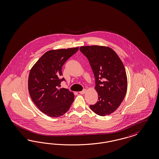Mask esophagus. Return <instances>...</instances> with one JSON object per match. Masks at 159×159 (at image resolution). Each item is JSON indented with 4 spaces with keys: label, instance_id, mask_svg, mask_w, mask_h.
Segmentation results:
<instances>
[{
    "label": "esophagus",
    "instance_id": "34e87169",
    "mask_svg": "<svg viewBox=\"0 0 159 159\" xmlns=\"http://www.w3.org/2000/svg\"><path fill=\"white\" fill-rule=\"evenodd\" d=\"M86 91H87V90H85V89H84V90H83V91H80V93L81 94H85V93H86Z\"/></svg>",
    "mask_w": 159,
    "mask_h": 159
}]
</instances>
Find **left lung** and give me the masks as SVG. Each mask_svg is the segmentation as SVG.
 <instances>
[{"mask_svg": "<svg viewBox=\"0 0 159 159\" xmlns=\"http://www.w3.org/2000/svg\"><path fill=\"white\" fill-rule=\"evenodd\" d=\"M80 50L88 59L95 77L98 102L90 109L104 116L116 111L127 91L124 65L111 48L100 46H81Z\"/></svg>", "mask_w": 159, "mask_h": 159, "instance_id": "1", "label": "left lung"}]
</instances>
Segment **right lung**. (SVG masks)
I'll return each instance as SVG.
<instances>
[{
  "label": "right lung",
  "mask_w": 159,
  "mask_h": 159,
  "mask_svg": "<svg viewBox=\"0 0 159 159\" xmlns=\"http://www.w3.org/2000/svg\"><path fill=\"white\" fill-rule=\"evenodd\" d=\"M79 48L52 50L46 52L31 69L28 91L36 106L50 117H57L68 111L74 100L72 92L61 87L60 78L66 61Z\"/></svg>",
  "instance_id": "obj_1"
}]
</instances>
